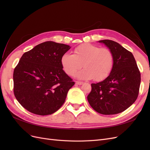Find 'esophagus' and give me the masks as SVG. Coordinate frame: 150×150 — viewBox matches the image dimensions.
Instances as JSON below:
<instances>
[{"label":"esophagus","mask_w":150,"mask_h":150,"mask_svg":"<svg viewBox=\"0 0 150 150\" xmlns=\"http://www.w3.org/2000/svg\"><path fill=\"white\" fill-rule=\"evenodd\" d=\"M83 84V82H81V81H76V84L78 85H82Z\"/></svg>","instance_id":"obj_1"}]
</instances>
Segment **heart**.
Listing matches in <instances>:
<instances>
[{"label": "heart", "mask_w": 150, "mask_h": 150, "mask_svg": "<svg viewBox=\"0 0 150 150\" xmlns=\"http://www.w3.org/2000/svg\"><path fill=\"white\" fill-rule=\"evenodd\" d=\"M114 55L110 49L91 44H81L74 49V54L65 53L61 57V65L66 73L79 79L102 81L111 74L114 66Z\"/></svg>", "instance_id": "1"}]
</instances>
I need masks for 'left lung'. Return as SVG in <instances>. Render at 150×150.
I'll list each match as a JSON object with an SVG mask.
<instances>
[{"instance_id": "1", "label": "left lung", "mask_w": 150, "mask_h": 150, "mask_svg": "<svg viewBox=\"0 0 150 150\" xmlns=\"http://www.w3.org/2000/svg\"><path fill=\"white\" fill-rule=\"evenodd\" d=\"M114 55L111 74L101 82L91 84L88 101L94 110L102 115L118 114L137 100L141 74L133 54L111 40H101Z\"/></svg>"}]
</instances>
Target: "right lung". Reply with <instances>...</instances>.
Here are the masks:
<instances>
[{
  "instance_id": "1",
  "label": "right lung",
  "mask_w": 150,
  "mask_h": 150,
  "mask_svg": "<svg viewBox=\"0 0 150 150\" xmlns=\"http://www.w3.org/2000/svg\"><path fill=\"white\" fill-rule=\"evenodd\" d=\"M70 48L64 44L47 41L22 55L13 71V93L27 110L49 115L64 104L68 91L74 84L61 62Z\"/></svg>"
}]
</instances>
